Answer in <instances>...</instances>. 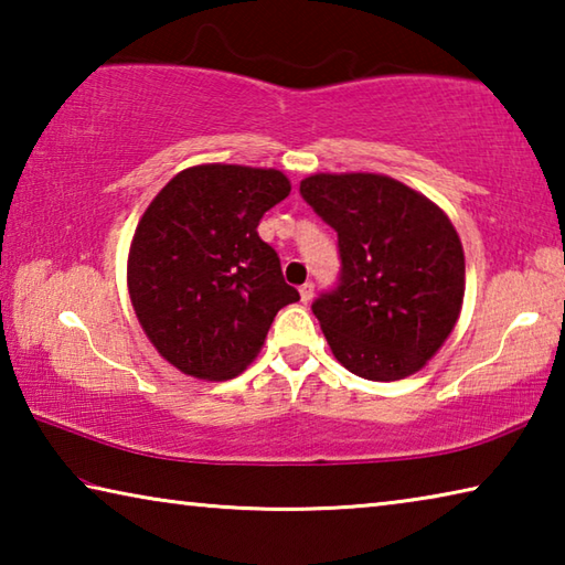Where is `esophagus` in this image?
<instances>
[{
    "instance_id": "1",
    "label": "esophagus",
    "mask_w": 565,
    "mask_h": 565,
    "mask_svg": "<svg viewBox=\"0 0 565 565\" xmlns=\"http://www.w3.org/2000/svg\"><path fill=\"white\" fill-rule=\"evenodd\" d=\"M299 296H301V303H309L313 299V284L299 286Z\"/></svg>"
}]
</instances>
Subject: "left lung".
Masks as SVG:
<instances>
[{
	"label": "left lung",
	"mask_w": 565,
	"mask_h": 565,
	"mask_svg": "<svg viewBox=\"0 0 565 565\" xmlns=\"http://www.w3.org/2000/svg\"><path fill=\"white\" fill-rule=\"evenodd\" d=\"M301 196L337 228L341 284L313 301L331 353L369 381L436 356L461 317L466 259L451 218L386 174H311Z\"/></svg>",
	"instance_id": "8db88e82"
}]
</instances>
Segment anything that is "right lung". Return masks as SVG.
Returning <instances> with one entry per match:
<instances>
[{
    "label": "right lung",
    "instance_id": "obj_1",
    "mask_svg": "<svg viewBox=\"0 0 565 565\" xmlns=\"http://www.w3.org/2000/svg\"><path fill=\"white\" fill-rule=\"evenodd\" d=\"M289 191L279 169L196 164L141 214L127 259L129 299L151 347L181 374L238 376L279 309L299 301L256 232Z\"/></svg>",
    "mask_w": 565,
    "mask_h": 565
}]
</instances>
